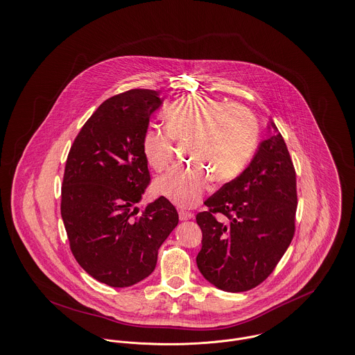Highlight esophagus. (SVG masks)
<instances>
[{"mask_svg": "<svg viewBox=\"0 0 355 355\" xmlns=\"http://www.w3.org/2000/svg\"><path fill=\"white\" fill-rule=\"evenodd\" d=\"M178 215H180L181 220H189V219H192L195 216L193 212H189V211H185V209H180Z\"/></svg>", "mask_w": 355, "mask_h": 355, "instance_id": "esophagus-1", "label": "esophagus"}]
</instances>
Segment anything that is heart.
Listing matches in <instances>:
<instances>
[{
    "instance_id": "b5f03b06",
    "label": "heart",
    "mask_w": 355,
    "mask_h": 355,
    "mask_svg": "<svg viewBox=\"0 0 355 355\" xmlns=\"http://www.w3.org/2000/svg\"><path fill=\"white\" fill-rule=\"evenodd\" d=\"M165 130H148L143 153L157 171H167L175 158V144H187L193 163L159 178L155 189L180 207H193L211 181L229 182L245 168L259 141V123L242 105L188 95L164 113Z\"/></svg>"
}]
</instances>
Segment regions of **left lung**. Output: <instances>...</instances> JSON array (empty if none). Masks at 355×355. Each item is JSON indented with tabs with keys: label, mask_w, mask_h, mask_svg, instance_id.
<instances>
[{
	"label": "left lung",
	"mask_w": 355,
	"mask_h": 355,
	"mask_svg": "<svg viewBox=\"0 0 355 355\" xmlns=\"http://www.w3.org/2000/svg\"><path fill=\"white\" fill-rule=\"evenodd\" d=\"M275 132L243 173L208 197L207 209L196 215L202 232L197 267L225 291H248L263 283L295 233V168Z\"/></svg>",
	"instance_id": "1"
}]
</instances>
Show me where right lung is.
Listing matches in <instances>:
<instances>
[{"mask_svg":"<svg viewBox=\"0 0 355 355\" xmlns=\"http://www.w3.org/2000/svg\"><path fill=\"white\" fill-rule=\"evenodd\" d=\"M160 105L154 89L106 99L83 125L67 158L61 216L72 254L87 274L112 287L151 275L160 245L178 225L166 197L141 212L135 207L151 181L143 139Z\"/></svg>","mask_w":355,"mask_h":355,"instance_id":"obj_1","label":"right lung"}]
</instances>
